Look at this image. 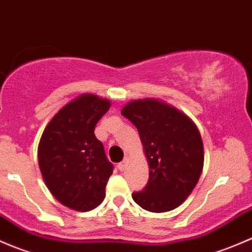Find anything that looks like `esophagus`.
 I'll return each mask as SVG.
<instances>
[{
    "instance_id": "34e87169",
    "label": "esophagus",
    "mask_w": 252,
    "mask_h": 252,
    "mask_svg": "<svg viewBox=\"0 0 252 252\" xmlns=\"http://www.w3.org/2000/svg\"><path fill=\"white\" fill-rule=\"evenodd\" d=\"M118 167H119V170L120 171H124L126 168V161H123V162H120V164L118 165Z\"/></svg>"
}]
</instances>
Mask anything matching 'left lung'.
<instances>
[{"label": "left lung", "mask_w": 252, "mask_h": 252, "mask_svg": "<svg viewBox=\"0 0 252 252\" xmlns=\"http://www.w3.org/2000/svg\"><path fill=\"white\" fill-rule=\"evenodd\" d=\"M121 114L138 129L149 165V180L132 198L142 209L166 212L180 206L203 172L204 145L195 124L158 99L132 100Z\"/></svg>", "instance_id": "left-lung-1"}]
</instances>
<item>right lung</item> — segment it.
<instances>
[{
    "label": "right lung",
    "mask_w": 252,
    "mask_h": 252,
    "mask_svg": "<svg viewBox=\"0 0 252 252\" xmlns=\"http://www.w3.org/2000/svg\"><path fill=\"white\" fill-rule=\"evenodd\" d=\"M110 102L85 93L52 118L38 143V166L52 195L64 206L86 212L105 198L114 166L94 127Z\"/></svg>",
    "instance_id": "1"
}]
</instances>
